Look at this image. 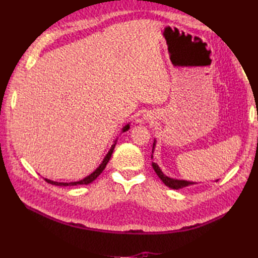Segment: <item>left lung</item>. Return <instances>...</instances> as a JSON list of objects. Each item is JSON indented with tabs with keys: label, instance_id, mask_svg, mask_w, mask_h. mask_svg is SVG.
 <instances>
[{
	"label": "left lung",
	"instance_id": "8db88e82",
	"mask_svg": "<svg viewBox=\"0 0 258 258\" xmlns=\"http://www.w3.org/2000/svg\"><path fill=\"white\" fill-rule=\"evenodd\" d=\"M156 143H157V141H156V139H154V143H153V150H152V156H151V158L152 160H154V157H153V154H154V151H155V147H156ZM152 166H153V168H154V171H155V173L157 174V176L161 178V180L162 182L165 184L167 187H169V188H172V189H180V188H184V187H187V186H191V185H196V184H199V183H196V182H190V180H185V179H177V178H173V177H169V176H167V175L164 173L162 169H161V167L157 165L156 163H154L153 162L152 163ZM218 179H216L215 182H217Z\"/></svg>",
	"mask_w": 258,
	"mask_h": 258
}]
</instances>
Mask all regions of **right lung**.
Masks as SVG:
<instances>
[{"mask_svg": "<svg viewBox=\"0 0 258 258\" xmlns=\"http://www.w3.org/2000/svg\"><path fill=\"white\" fill-rule=\"evenodd\" d=\"M130 126H131V123L125 124V125L123 126V127H122V131H120V134L126 132V131H128V130H130ZM117 139H118V138H116V139L114 140L113 144H112V146H111V149H109V151L107 152V154H106L105 156H104L103 161L101 162L100 165H98V166L94 169V171H93L90 175H87V176H85L84 178H82V179H80V180H76V182H70V183L55 182V180H51V179H48V178H45V180H46L47 183H50V184H52V185H56V186H78V185H87V184H91L92 182H94V180H95L98 176H100V174L104 171V168L106 167L108 161L111 160V156H112V154H113L114 147H115V145H116Z\"/></svg>", "mask_w": 258, "mask_h": 258, "instance_id": "obj_1", "label": "right lung"}]
</instances>
